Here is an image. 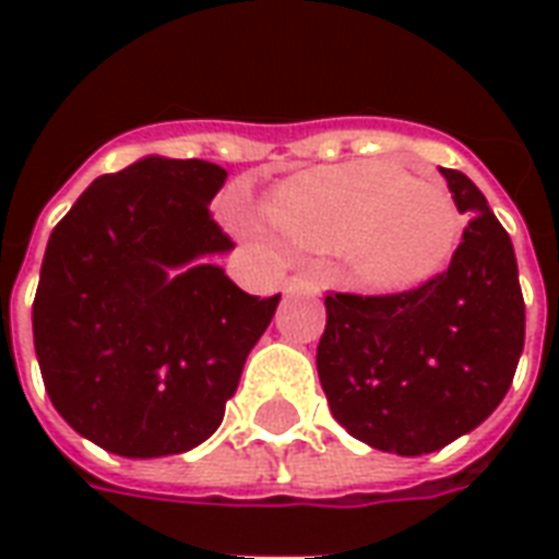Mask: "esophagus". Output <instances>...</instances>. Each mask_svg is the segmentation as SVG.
Here are the masks:
<instances>
[{
	"instance_id": "1",
	"label": "esophagus",
	"mask_w": 559,
	"mask_h": 559,
	"mask_svg": "<svg viewBox=\"0 0 559 559\" xmlns=\"http://www.w3.org/2000/svg\"><path fill=\"white\" fill-rule=\"evenodd\" d=\"M284 290L290 293V296H317V293H320V281L308 278V275H293V278L284 284Z\"/></svg>"
}]
</instances>
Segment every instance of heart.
Segmentation results:
<instances>
[{"label": "heart", "mask_w": 559, "mask_h": 559, "mask_svg": "<svg viewBox=\"0 0 559 559\" xmlns=\"http://www.w3.org/2000/svg\"><path fill=\"white\" fill-rule=\"evenodd\" d=\"M266 215L284 239L332 251L344 278L374 293L413 290L440 275L461 236L443 185L383 160L296 173L269 194Z\"/></svg>", "instance_id": "1"}]
</instances>
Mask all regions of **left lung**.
<instances>
[{"label":"left lung","mask_w":559,"mask_h":559,"mask_svg":"<svg viewBox=\"0 0 559 559\" xmlns=\"http://www.w3.org/2000/svg\"><path fill=\"white\" fill-rule=\"evenodd\" d=\"M473 215L443 275L392 296L329 293L317 374L347 431L395 455L437 452L488 419L524 350L515 248L461 170H443Z\"/></svg>","instance_id":"left-lung-1"}]
</instances>
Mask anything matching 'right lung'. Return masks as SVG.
Segmentation results:
<instances>
[{"label": "right lung", "mask_w": 559, "mask_h": 559, "mask_svg": "<svg viewBox=\"0 0 559 559\" xmlns=\"http://www.w3.org/2000/svg\"><path fill=\"white\" fill-rule=\"evenodd\" d=\"M227 170L148 155L98 176L50 233L32 305L59 416L122 457L179 455L218 431L281 296H248L209 215Z\"/></svg>", "instance_id": "add662e5"}]
</instances>
